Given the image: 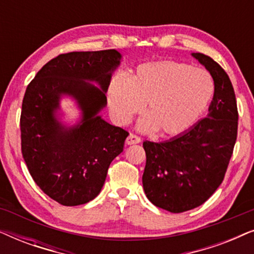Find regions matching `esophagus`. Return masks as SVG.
I'll use <instances>...</instances> for the list:
<instances>
[{"label": "esophagus", "instance_id": "obj_1", "mask_svg": "<svg viewBox=\"0 0 254 254\" xmlns=\"http://www.w3.org/2000/svg\"><path fill=\"white\" fill-rule=\"evenodd\" d=\"M140 142H141V138L134 134H129L128 135V137L126 138V144H128V145L137 144V143H140Z\"/></svg>", "mask_w": 254, "mask_h": 254}]
</instances>
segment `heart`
<instances>
[{"instance_id": "heart-1", "label": "heart", "mask_w": 254, "mask_h": 254, "mask_svg": "<svg viewBox=\"0 0 254 254\" xmlns=\"http://www.w3.org/2000/svg\"><path fill=\"white\" fill-rule=\"evenodd\" d=\"M214 95V82L204 69L175 61L140 64L126 78L116 77L107 89L113 119L126 125L142 110L138 123L145 133L158 130L175 137L190 129L202 116Z\"/></svg>"}]
</instances>
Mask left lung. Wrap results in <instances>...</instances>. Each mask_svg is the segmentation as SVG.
Here are the masks:
<instances>
[{
  "label": "left lung",
  "instance_id": "8db88e82",
  "mask_svg": "<svg viewBox=\"0 0 254 254\" xmlns=\"http://www.w3.org/2000/svg\"><path fill=\"white\" fill-rule=\"evenodd\" d=\"M214 79V97L204 119L165 142L144 141L142 183L151 203L171 213L196 208L223 182L237 138L238 111L227 72L202 53H192Z\"/></svg>",
  "mask_w": 254,
  "mask_h": 254
}]
</instances>
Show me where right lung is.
I'll return each mask as SVG.
<instances>
[{
	"label": "right lung",
	"mask_w": 254,
	"mask_h": 254,
	"mask_svg": "<svg viewBox=\"0 0 254 254\" xmlns=\"http://www.w3.org/2000/svg\"><path fill=\"white\" fill-rule=\"evenodd\" d=\"M121 59L116 50L60 54L26 88L20 114L23 158L40 190L64 206L95 199L111 162L124 150L127 131L99 116ZM64 95L81 111V119L72 127L57 114Z\"/></svg>",
	"instance_id": "add662e5"
}]
</instances>
